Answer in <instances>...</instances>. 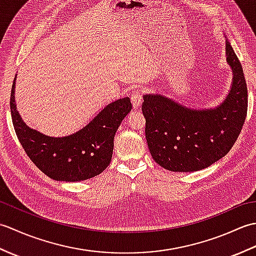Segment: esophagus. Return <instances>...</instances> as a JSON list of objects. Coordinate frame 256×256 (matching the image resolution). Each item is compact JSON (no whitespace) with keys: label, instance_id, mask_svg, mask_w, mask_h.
Here are the masks:
<instances>
[{"label":"esophagus","instance_id":"obj_1","mask_svg":"<svg viewBox=\"0 0 256 256\" xmlns=\"http://www.w3.org/2000/svg\"><path fill=\"white\" fill-rule=\"evenodd\" d=\"M131 101H132L133 106L135 108H138L143 101V90H140V89L135 90L131 96Z\"/></svg>","mask_w":256,"mask_h":256}]
</instances>
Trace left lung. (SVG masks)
I'll use <instances>...</instances> for the list:
<instances>
[{
	"label": "left lung",
	"instance_id": "obj_1",
	"mask_svg": "<svg viewBox=\"0 0 256 256\" xmlns=\"http://www.w3.org/2000/svg\"><path fill=\"white\" fill-rule=\"evenodd\" d=\"M233 82L216 108L194 110L160 94H145V136L153 160L172 172H197L229 153L248 113V86L241 62L226 42Z\"/></svg>",
	"mask_w": 256,
	"mask_h": 256
}]
</instances>
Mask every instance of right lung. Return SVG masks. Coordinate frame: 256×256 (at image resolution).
<instances>
[{"label":"right lung","instance_id":"1","mask_svg":"<svg viewBox=\"0 0 256 256\" xmlns=\"http://www.w3.org/2000/svg\"><path fill=\"white\" fill-rule=\"evenodd\" d=\"M10 91V114L15 133L25 153L54 180L80 182L99 175L108 166L113 140L122 120L132 110L130 98L108 104L80 131L64 138H50L30 128L22 121Z\"/></svg>","mask_w":256,"mask_h":256}]
</instances>
